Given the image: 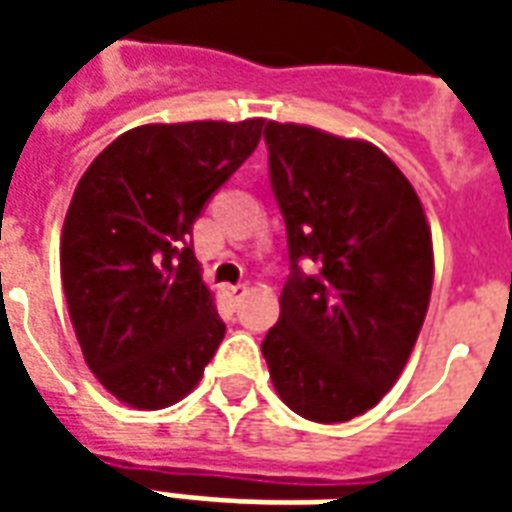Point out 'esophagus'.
<instances>
[{
	"mask_svg": "<svg viewBox=\"0 0 512 512\" xmlns=\"http://www.w3.org/2000/svg\"><path fill=\"white\" fill-rule=\"evenodd\" d=\"M224 293H227L233 301H238V299H244L246 293H249V285H246V282H238V285H224Z\"/></svg>",
	"mask_w": 512,
	"mask_h": 512,
	"instance_id": "obj_1",
	"label": "esophagus"
}]
</instances>
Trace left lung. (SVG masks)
Instances as JSON below:
<instances>
[{"label":"left lung","mask_w":512,"mask_h":512,"mask_svg":"<svg viewBox=\"0 0 512 512\" xmlns=\"http://www.w3.org/2000/svg\"><path fill=\"white\" fill-rule=\"evenodd\" d=\"M263 136L290 255L263 340L268 373L304 419L348 422L389 392L417 343L433 288L430 227L376 145L293 123H266Z\"/></svg>","instance_id":"obj_1"}]
</instances>
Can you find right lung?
Listing matches in <instances>:
<instances>
[{
  "label": "right lung",
  "instance_id": "add662e5",
  "mask_svg": "<svg viewBox=\"0 0 512 512\" xmlns=\"http://www.w3.org/2000/svg\"><path fill=\"white\" fill-rule=\"evenodd\" d=\"M263 123L131 128L73 191L60 246L68 312L87 367L128 406L178 403L222 343L191 227L255 153Z\"/></svg>",
  "mask_w": 512,
  "mask_h": 512
}]
</instances>
